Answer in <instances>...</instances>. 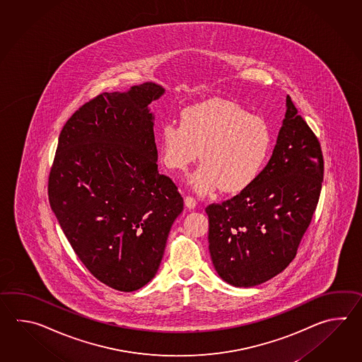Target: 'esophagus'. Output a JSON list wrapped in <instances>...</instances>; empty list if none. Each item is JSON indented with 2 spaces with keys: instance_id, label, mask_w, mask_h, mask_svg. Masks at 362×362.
<instances>
[{
  "instance_id": "esophagus-1",
  "label": "esophagus",
  "mask_w": 362,
  "mask_h": 362,
  "mask_svg": "<svg viewBox=\"0 0 362 362\" xmlns=\"http://www.w3.org/2000/svg\"><path fill=\"white\" fill-rule=\"evenodd\" d=\"M185 206L189 208V209H194L197 207V200L194 199L192 197H186L185 198Z\"/></svg>"
}]
</instances>
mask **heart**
<instances>
[{
  "label": "heart",
  "instance_id": "heart-1",
  "mask_svg": "<svg viewBox=\"0 0 362 362\" xmlns=\"http://www.w3.org/2000/svg\"><path fill=\"white\" fill-rule=\"evenodd\" d=\"M272 136L265 122L235 102L204 100L184 108L180 122L164 124L158 150L167 170L182 173L197 162L194 192L208 195L245 192L260 176L269 156Z\"/></svg>",
  "mask_w": 362,
  "mask_h": 362
}]
</instances>
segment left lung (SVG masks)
<instances>
[{
	"label": "left lung",
	"mask_w": 362,
	"mask_h": 362,
	"mask_svg": "<svg viewBox=\"0 0 362 362\" xmlns=\"http://www.w3.org/2000/svg\"><path fill=\"white\" fill-rule=\"evenodd\" d=\"M322 181L320 142L287 95L277 144L260 176L234 198L206 208L217 274L229 285L252 287L285 270L312 221Z\"/></svg>",
	"instance_id": "obj_1"
}]
</instances>
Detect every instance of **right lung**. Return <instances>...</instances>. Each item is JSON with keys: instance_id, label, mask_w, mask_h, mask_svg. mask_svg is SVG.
Here are the masks:
<instances>
[{"instance_id": "obj_1", "label": "right lung", "mask_w": 362, "mask_h": 362, "mask_svg": "<svg viewBox=\"0 0 362 362\" xmlns=\"http://www.w3.org/2000/svg\"><path fill=\"white\" fill-rule=\"evenodd\" d=\"M155 83L102 93L64 124L49 202L69 245L102 284L132 293L155 277L184 199L158 170Z\"/></svg>"}]
</instances>
